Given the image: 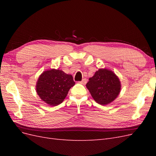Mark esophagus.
Here are the masks:
<instances>
[{
	"label": "esophagus",
	"mask_w": 156,
	"mask_h": 156,
	"mask_svg": "<svg viewBox=\"0 0 156 156\" xmlns=\"http://www.w3.org/2000/svg\"><path fill=\"white\" fill-rule=\"evenodd\" d=\"M87 79H83L81 81H80L79 83L80 84H85L87 83Z\"/></svg>",
	"instance_id": "esophagus-1"
}]
</instances>
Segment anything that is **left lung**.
<instances>
[{"instance_id": "left-lung-1", "label": "left lung", "mask_w": 156, "mask_h": 156, "mask_svg": "<svg viewBox=\"0 0 156 156\" xmlns=\"http://www.w3.org/2000/svg\"><path fill=\"white\" fill-rule=\"evenodd\" d=\"M92 97L98 103L109 104L119 96L121 90V82L119 77L107 68H100L89 78L86 84Z\"/></svg>"}]
</instances>
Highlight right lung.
<instances>
[{
    "mask_svg": "<svg viewBox=\"0 0 156 156\" xmlns=\"http://www.w3.org/2000/svg\"><path fill=\"white\" fill-rule=\"evenodd\" d=\"M75 84L72 75L60 69H51L40 75L36 90L42 101L50 106H56L62 103Z\"/></svg>",
    "mask_w": 156,
    "mask_h": 156,
    "instance_id": "add662e5",
    "label": "right lung"
}]
</instances>
